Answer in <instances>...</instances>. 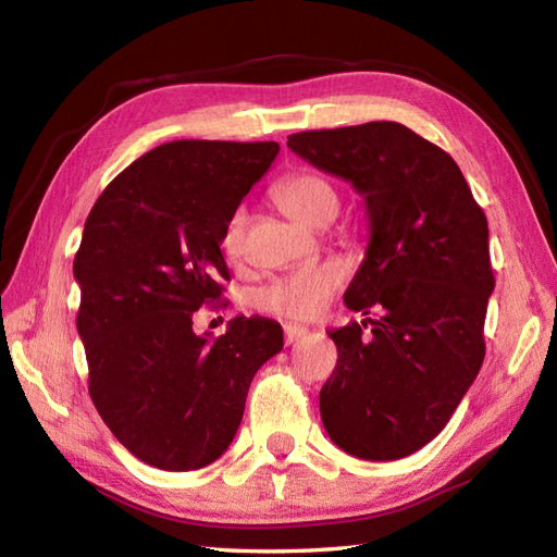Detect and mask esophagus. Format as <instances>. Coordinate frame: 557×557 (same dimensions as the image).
<instances>
[{
  "mask_svg": "<svg viewBox=\"0 0 557 557\" xmlns=\"http://www.w3.org/2000/svg\"><path fill=\"white\" fill-rule=\"evenodd\" d=\"M306 335H309V327L297 325V323H287L285 325V342H287V345H294V342H299Z\"/></svg>",
  "mask_w": 557,
  "mask_h": 557,
  "instance_id": "obj_1",
  "label": "esophagus"
}]
</instances>
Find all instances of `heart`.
Returning a JSON list of instances; mask_svg holds the SVG:
<instances>
[{"instance_id": "obj_1", "label": "heart", "mask_w": 557, "mask_h": 557, "mask_svg": "<svg viewBox=\"0 0 557 557\" xmlns=\"http://www.w3.org/2000/svg\"><path fill=\"white\" fill-rule=\"evenodd\" d=\"M272 198L280 210L309 227H323L337 215V194L327 180L313 172H297L282 180L272 188ZM246 212L234 210L222 234L224 253L236 258L244 248ZM347 277L345 265L335 258L313 260L294 268L285 275L270 280L256 292V306L260 311L289 318V321H311L321 313L330 297L342 287Z\"/></svg>"}]
</instances>
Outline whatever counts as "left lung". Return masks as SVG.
<instances>
[{"label": "left lung", "instance_id": "obj_1", "mask_svg": "<svg viewBox=\"0 0 557 557\" xmlns=\"http://www.w3.org/2000/svg\"><path fill=\"white\" fill-rule=\"evenodd\" d=\"M287 148L349 182L369 218L345 292L369 318L327 333L337 366L321 389L323 425L354 457H407L445 429L486 354V215L457 162L397 122L292 134Z\"/></svg>", "mask_w": 557, "mask_h": 557}]
</instances>
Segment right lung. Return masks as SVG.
<instances>
[{"instance_id":"right-lung-1","label":"right lung","mask_w":557,"mask_h":557,"mask_svg":"<svg viewBox=\"0 0 557 557\" xmlns=\"http://www.w3.org/2000/svg\"><path fill=\"white\" fill-rule=\"evenodd\" d=\"M275 140H172L146 152L96 200L74 258L76 327L88 393L128 453L150 467H208L239 429L256 371L285 345L280 323L236 315L194 333V313L230 280L220 244L263 176Z\"/></svg>"}]
</instances>
